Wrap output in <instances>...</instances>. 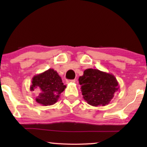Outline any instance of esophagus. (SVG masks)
I'll return each instance as SVG.
<instances>
[{"mask_svg": "<svg viewBox=\"0 0 147 147\" xmlns=\"http://www.w3.org/2000/svg\"><path fill=\"white\" fill-rule=\"evenodd\" d=\"M76 82V80H68L66 81V83L67 84H69V83H75Z\"/></svg>", "mask_w": 147, "mask_h": 147, "instance_id": "1", "label": "esophagus"}]
</instances>
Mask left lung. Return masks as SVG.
Masks as SVG:
<instances>
[{"label": "left lung", "mask_w": 147, "mask_h": 147, "mask_svg": "<svg viewBox=\"0 0 147 147\" xmlns=\"http://www.w3.org/2000/svg\"><path fill=\"white\" fill-rule=\"evenodd\" d=\"M78 80L84 99L93 106L108 105L119 90L115 76L97 69H86Z\"/></svg>", "instance_id": "8db88e82"}]
</instances>
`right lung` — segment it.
Wrapping results in <instances>:
<instances>
[{
	"mask_svg": "<svg viewBox=\"0 0 147 147\" xmlns=\"http://www.w3.org/2000/svg\"><path fill=\"white\" fill-rule=\"evenodd\" d=\"M65 88L57 72L53 69H49L32 78L30 90L37 93L35 98L37 103L51 106L57 102Z\"/></svg>",
	"mask_w": 147,
	"mask_h": 147,
	"instance_id": "add662e5",
	"label": "right lung"
}]
</instances>
